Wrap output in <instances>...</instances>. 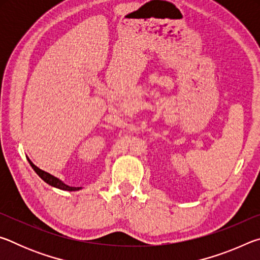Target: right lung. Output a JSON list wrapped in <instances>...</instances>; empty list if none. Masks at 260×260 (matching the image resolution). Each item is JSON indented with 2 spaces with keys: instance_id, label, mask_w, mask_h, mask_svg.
I'll return each instance as SVG.
<instances>
[{
  "instance_id": "right-lung-1",
  "label": "right lung",
  "mask_w": 260,
  "mask_h": 260,
  "mask_svg": "<svg viewBox=\"0 0 260 260\" xmlns=\"http://www.w3.org/2000/svg\"><path fill=\"white\" fill-rule=\"evenodd\" d=\"M28 161H29L30 166L33 167V170L39 174V177H40L42 180H45L47 183H49L50 186L56 187V188H59V189H63V190H69V191H73V190H78V189H81L80 187H70V186H68V184H65V183L61 182L59 179L55 178L54 175H51L49 173L45 172V171H42V170L39 169V167L35 166L29 159H28Z\"/></svg>"
}]
</instances>
